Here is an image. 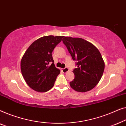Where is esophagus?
<instances>
[{
	"label": "esophagus",
	"instance_id": "1",
	"mask_svg": "<svg viewBox=\"0 0 126 126\" xmlns=\"http://www.w3.org/2000/svg\"><path fill=\"white\" fill-rule=\"evenodd\" d=\"M63 72H64V73H66V72L69 71V68L68 67H65L63 69Z\"/></svg>",
	"mask_w": 126,
	"mask_h": 126
}]
</instances>
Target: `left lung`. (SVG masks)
<instances>
[{"instance_id":"1","label":"left lung","mask_w":126,"mask_h":126,"mask_svg":"<svg viewBox=\"0 0 126 126\" xmlns=\"http://www.w3.org/2000/svg\"><path fill=\"white\" fill-rule=\"evenodd\" d=\"M77 68L70 82L72 89L80 93L90 91L100 81L104 70V62L98 49L90 42L79 38L65 37L62 40Z\"/></svg>"}]
</instances>
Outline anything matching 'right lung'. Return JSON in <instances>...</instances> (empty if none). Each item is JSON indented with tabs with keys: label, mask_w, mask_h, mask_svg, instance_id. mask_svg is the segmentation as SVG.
<instances>
[{
	"label": "right lung",
	"mask_w": 126,
	"mask_h": 126,
	"mask_svg": "<svg viewBox=\"0 0 126 126\" xmlns=\"http://www.w3.org/2000/svg\"><path fill=\"white\" fill-rule=\"evenodd\" d=\"M63 38L53 35L40 38L30 45L23 56L22 74L28 86L35 91L44 93L54 86L61 71L55 66L52 52Z\"/></svg>",
	"instance_id": "add662e5"
}]
</instances>
